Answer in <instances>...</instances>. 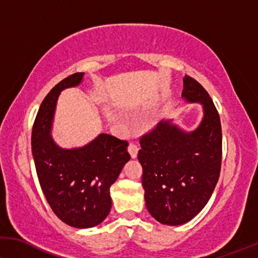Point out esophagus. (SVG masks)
Segmentation results:
<instances>
[{
  "instance_id": "34e87169",
  "label": "esophagus",
  "mask_w": 258,
  "mask_h": 258,
  "mask_svg": "<svg viewBox=\"0 0 258 258\" xmlns=\"http://www.w3.org/2000/svg\"><path fill=\"white\" fill-rule=\"evenodd\" d=\"M127 150H128V153L131 154V157H132L133 159H134V158H137V155H138V151H139V148H138V146H137L136 144L131 143V144L128 145Z\"/></svg>"
}]
</instances>
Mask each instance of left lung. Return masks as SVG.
I'll list each match as a JSON object with an SVG mask.
<instances>
[{
    "label": "left lung",
    "instance_id": "obj_1",
    "mask_svg": "<svg viewBox=\"0 0 258 258\" xmlns=\"http://www.w3.org/2000/svg\"><path fill=\"white\" fill-rule=\"evenodd\" d=\"M182 97L201 103L203 119L193 132L160 121L140 138L138 153L148 212L167 226H180L198 215L212 197L222 162V130L212 98L200 83L183 78Z\"/></svg>",
    "mask_w": 258,
    "mask_h": 258
}]
</instances>
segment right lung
Listing matches in <instances>:
<instances>
[{"label": "right lung", "mask_w": 258, "mask_h": 258, "mask_svg": "<svg viewBox=\"0 0 258 258\" xmlns=\"http://www.w3.org/2000/svg\"><path fill=\"white\" fill-rule=\"evenodd\" d=\"M83 75L69 76L46 94L32 126L31 148L39 184L53 213L69 226L91 228L110 213V187L131 155L127 141L105 133L74 150H63L52 140L57 98L64 89L77 86Z\"/></svg>", "instance_id": "right-lung-1"}]
</instances>
